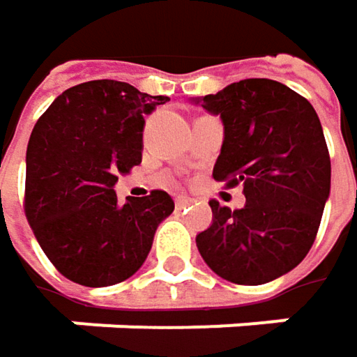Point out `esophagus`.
Returning a JSON list of instances; mask_svg holds the SVG:
<instances>
[{
    "mask_svg": "<svg viewBox=\"0 0 357 357\" xmlns=\"http://www.w3.org/2000/svg\"><path fill=\"white\" fill-rule=\"evenodd\" d=\"M191 203H193V199H189V197H176V209H185Z\"/></svg>",
    "mask_w": 357,
    "mask_h": 357,
    "instance_id": "esophagus-1",
    "label": "esophagus"
}]
</instances>
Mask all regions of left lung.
Listing matches in <instances>:
<instances>
[{
  "mask_svg": "<svg viewBox=\"0 0 357 357\" xmlns=\"http://www.w3.org/2000/svg\"><path fill=\"white\" fill-rule=\"evenodd\" d=\"M224 125L215 181L243 185L241 209L211 205L195 243L222 280L259 286L291 271L310 250L331 193V160L312 105L265 77L241 79L193 100Z\"/></svg>",
  "mask_w": 357,
  "mask_h": 357,
  "instance_id": "left-lung-1",
  "label": "left lung"
}]
</instances>
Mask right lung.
<instances>
[{
    "instance_id": "obj_1",
    "label": "right lung",
    "mask_w": 357,
    "mask_h": 357,
    "mask_svg": "<svg viewBox=\"0 0 357 357\" xmlns=\"http://www.w3.org/2000/svg\"><path fill=\"white\" fill-rule=\"evenodd\" d=\"M114 79L59 94L36 121L26 150V218L67 280L105 288L146 261L158 226L174 211L164 191L119 203V174L142 162L144 114L168 102Z\"/></svg>"
}]
</instances>
